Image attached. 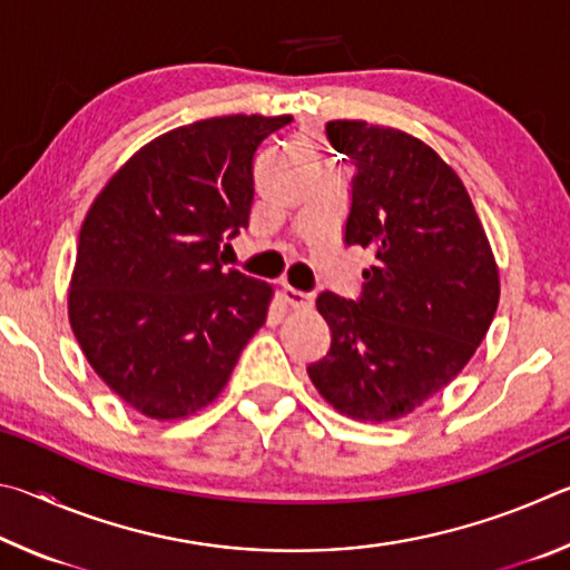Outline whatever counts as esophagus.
<instances>
[{"mask_svg":"<svg viewBox=\"0 0 570 570\" xmlns=\"http://www.w3.org/2000/svg\"><path fill=\"white\" fill-rule=\"evenodd\" d=\"M282 298H284V302H286L288 306L296 308V312H304V308H312V304H314L312 296L304 294V292H298V288H292V286H284V288H282Z\"/></svg>","mask_w":570,"mask_h":570,"instance_id":"34e87169","label":"esophagus"}]
</instances>
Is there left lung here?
Here are the masks:
<instances>
[{
	"mask_svg": "<svg viewBox=\"0 0 570 570\" xmlns=\"http://www.w3.org/2000/svg\"><path fill=\"white\" fill-rule=\"evenodd\" d=\"M354 163L344 240L370 248L356 302L324 292L332 330L308 380L360 422L410 414L458 377L493 322L500 278L465 186L420 138L364 120L326 122Z\"/></svg>",
	"mask_w": 570,
	"mask_h": 570,
	"instance_id": "obj_1",
	"label": "left lung"
}]
</instances>
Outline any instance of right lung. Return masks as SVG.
<instances>
[{
  "instance_id": "right-lung-1",
  "label": "right lung",
  "mask_w": 570,
  "mask_h": 570,
  "mask_svg": "<svg viewBox=\"0 0 570 570\" xmlns=\"http://www.w3.org/2000/svg\"><path fill=\"white\" fill-rule=\"evenodd\" d=\"M292 115H226L170 130L108 180L80 228L72 332L108 387L153 420L214 402L266 322L274 288L224 268L248 226L254 158Z\"/></svg>"
}]
</instances>
